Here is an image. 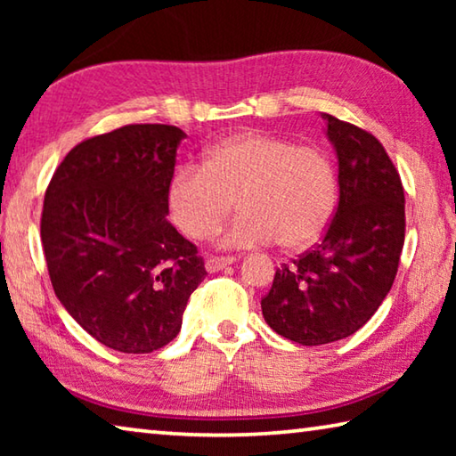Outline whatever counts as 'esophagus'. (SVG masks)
Listing matches in <instances>:
<instances>
[{
    "label": "esophagus",
    "mask_w": 456,
    "mask_h": 456,
    "mask_svg": "<svg viewBox=\"0 0 456 456\" xmlns=\"http://www.w3.org/2000/svg\"><path fill=\"white\" fill-rule=\"evenodd\" d=\"M235 261H237L235 256H211V257H207L205 267H207V272H219V269L235 264Z\"/></svg>",
    "instance_id": "34e87169"
}]
</instances>
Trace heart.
I'll use <instances>...</instances> for the list:
<instances>
[{"mask_svg": "<svg viewBox=\"0 0 456 456\" xmlns=\"http://www.w3.org/2000/svg\"><path fill=\"white\" fill-rule=\"evenodd\" d=\"M167 199L173 221L192 239L213 235L235 199L241 213L221 233L223 247L280 241L304 249L330 225L338 179L323 151L249 130L215 142L203 165L176 167Z\"/></svg>", "mask_w": 456, "mask_h": 456, "instance_id": "1", "label": "heart"}]
</instances>
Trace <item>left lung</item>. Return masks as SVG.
Segmentation results:
<instances>
[{
  "mask_svg": "<svg viewBox=\"0 0 456 456\" xmlns=\"http://www.w3.org/2000/svg\"><path fill=\"white\" fill-rule=\"evenodd\" d=\"M338 154L339 200L320 243L275 272L261 297L269 328L302 346L348 338L388 296L404 245V189L382 142L323 114Z\"/></svg>",
  "mask_w": 456,
  "mask_h": 456,
  "instance_id": "obj_1",
  "label": "left lung"
}]
</instances>
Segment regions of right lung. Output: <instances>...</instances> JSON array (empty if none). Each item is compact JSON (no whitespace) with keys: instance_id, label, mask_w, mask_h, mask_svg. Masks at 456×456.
Returning <instances> with one entry per match:
<instances>
[{"instance_id":"obj_1","label":"right lung","mask_w":456,"mask_h":456,"mask_svg":"<svg viewBox=\"0 0 456 456\" xmlns=\"http://www.w3.org/2000/svg\"><path fill=\"white\" fill-rule=\"evenodd\" d=\"M171 125H126L66 154L40 221L52 288L108 348L149 354L176 338L205 280L197 245L167 221L176 146Z\"/></svg>"}]
</instances>
